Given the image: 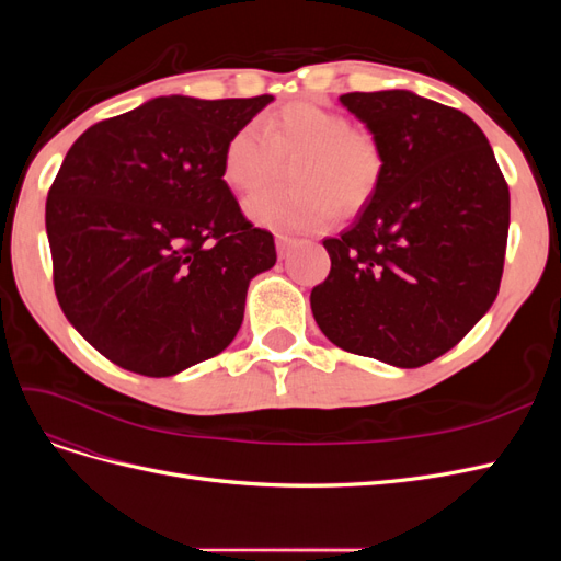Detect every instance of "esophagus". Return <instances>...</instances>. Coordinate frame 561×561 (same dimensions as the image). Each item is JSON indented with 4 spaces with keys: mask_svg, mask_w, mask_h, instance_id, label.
Listing matches in <instances>:
<instances>
[{
    "mask_svg": "<svg viewBox=\"0 0 561 561\" xmlns=\"http://www.w3.org/2000/svg\"><path fill=\"white\" fill-rule=\"evenodd\" d=\"M295 245H297L295 239H287V236H276V250H278L280 260H285Z\"/></svg>",
    "mask_w": 561,
    "mask_h": 561,
    "instance_id": "34e87169",
    "label": "esophagus"
}]
</instances>
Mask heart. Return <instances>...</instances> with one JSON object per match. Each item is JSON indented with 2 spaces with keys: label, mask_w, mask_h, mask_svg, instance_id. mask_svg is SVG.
Segmentation results:
<instances>
[{
  "label": "heart",
  "mask_w": 561,
  "mask_h": 561,
  "mask_svg": "<svg viewBox=\"0 0 561 561\" xmlns=\"http://www.w3.org/2000/svg\"><path fill=\"white\" fill-rule=\"evenodd\" d=\"M293 190H268L248 201L252 222L274 231L304 233L328 227L342 213L360 210L383 175L379 140L348 118L313 103H293L236 130L222 157L231 192H260L293 161Z\"/></svg>",
  "instance_id": "obj_1"
}]
</instances>
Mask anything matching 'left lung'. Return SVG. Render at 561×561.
I'll return each mask as SVG.
<instances>
[{
	"label": "left lung",
	"mask_w": 561,
	"mask_h": 561,
	"mask_svg": "<svg viewBox=\"0 0 561 561\" xmlns=\"http://www.w3.org/2000/svg\"><path fill=\"white\" fill-rule=\"evenodd\" d=\"M375 135L383 175L355 222L325 239L332 268L311 290L330 342L396 367L454 348L499 295L511 192L486 135L412 91L339 98Z\"/></svg>",
	"instance_id": "obj_1"
}]
</instances>
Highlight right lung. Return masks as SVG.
Here are the masks:
<instances>
[{"mask_svg": "<svg viewBox=\"0 0 561 561\" xmlns=\"http://www.w3.org/2000/svg\"><path fill=\"white\" fill-rule=\"evenodd\" d=\"M274 95H163L105 118L67 151L46 198L65 318L114 365L145 377L222 353L250 280L276 264L222 180L231 135Z\"/></svg>", "mask_w": 561, "mask_h": 561, "instance_id": "obj_1", "label": "right lung"}]
</instances>
